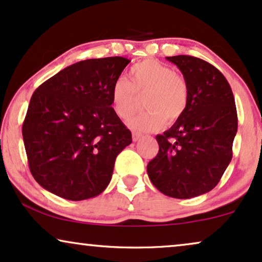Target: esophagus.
<instances>
[{
	"mask_svg": "<svg viewBox=\"0 0 262 262\" xmlns=\"http://www.w3.org/2000/svg\"><path fill=\"white\" fill-rule=\"evenodd\" d=\"M132 138H133V141H138L139 139L141 138V133H139V132H133V133H132Z\"/></svg>",
	"mask_w": 262,
	"mask_h": 262,
	"instance_id": "esophagus-1",
	"label": "esophagus"
}]
</instances>
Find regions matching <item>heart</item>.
<instances>
[{
  "label": "heart",
  "instance_id": "heart-1",
  "mask_svg": "<svg viewBox=\"0 0 262 262\" xmlns=\"http://www.w3.org/2000/svg\"><path fill=\"white\" fill-rule=\"evenodd\" d=\"M129 81L115 79L111 88L112 107L118 117L127 120L138 110L142 97L146 110L132 118L129 124L150 132L177 122L186 111L190 91L183 76L163 62L146 59L129 69Z\"/></svg>",
  "mask_w": 262,
  "mask_h": 262
}]
</instances>
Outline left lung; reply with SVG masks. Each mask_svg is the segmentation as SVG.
Returning a JSON list of instances; mask_svg holds the SVG:
<instances>
[{"label": "left lung", "mask_w": 262, "mask_h": 262, "mask_svg": "<svg viewBox=\"0 0 262 262\" xmlns=\"http://www.w3.org/2000/svg\"><path fill=\"white\" fill-rule=\"evenodd\" d=\"M190 91L185 114L158 134V154L147 174L165 196L186 200L216 186L232 160L238 118L232 89L215 66L191 55L167 57Z\"/></svg>", "instance_id": "8db88e82"}]
</instances>
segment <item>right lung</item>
<instances>
[{
    "mask_svg": "<svg viewBox=\"0 0 262 262\" xmlns=\"http://www.w3.org/2000/svg\"><path fill=\"white\" fill-rule=\"evenodd\" d=\"M130 60L88 59L47 79L32 94L23 139L32 177L69 201L100 194L130 130L112 108L111 88Z\"/></svg>",
    "mask_w": 262,
    "mask_h": 262,
    "instance_id": "1",
    "label": "right lung"
}]
</instances>
